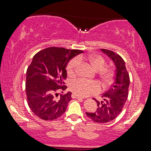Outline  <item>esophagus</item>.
I'll return each mask as SVG.
<instances>
[{
	"label": "esophagus",
	"instance_id": "34e87169",
	"mask_svg": "<svg viewBox=\"0 0 151 151\" xmlns=\"http://www.w3.org/2000/svg\"><path fill=\"white\" fill-rule=\"evenodd\" d=\"M72 98H73V99H83V97H81V96H77L75 94H72Z\"/></svg>",
	"mask_w": 151,
	"mask_h": 151
}]
</instances>
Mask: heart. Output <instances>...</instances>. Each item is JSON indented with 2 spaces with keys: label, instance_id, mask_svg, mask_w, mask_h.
I'll return each mask as SVG.
<instances>
[{
  "label": "heart",
  "instance_id": "obj_1",
  "mask_svg": "<svg viewBox=\"0 0 151 151\" xmlns=\"http://www.w3.org/2000/svg\"><path fill=\"white\" fill-rule=\"evenodd\" d=\"M79 61H86L94 70L100 71L99 76L104 86H108L112 83L114 75V70L111 67L104 68L105 60L104 58L99 55H91L86 57L79 55L68 63L66 66V71L68 76H75L77 72ZM70 90L79 96H87L96 94L101 91V86L96 81H86L83 79H76L71 81L69 85Z\"/></svg>",
  "mask_w": 151,
  "mask_h": 151
}]
</instances>
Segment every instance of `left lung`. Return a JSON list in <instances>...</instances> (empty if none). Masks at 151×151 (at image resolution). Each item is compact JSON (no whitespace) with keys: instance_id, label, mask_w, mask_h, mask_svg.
Returning <instances> with one entry per match:
<instances>
[{"instance_id":"1","label":"left lung","mask_w":151,"mask_h":151,"mask_svg":"<svg viewBox=\"0 0 151 151\" xmlns=\"http://www.w3.org/2000/svg\"><path fill=\"white\" fill-rule=\"evenodd\" d=\"M101 50L114 63V81L109 90L102 94V101L99 102L93 99L98 106L96 111L94 112H86V114L94 122L106 123L119 115L123 109L129 95L130 78L124 61L121 56L108 49L101 48Z\"/></svg>"}]
</instances>
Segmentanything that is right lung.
<instances>
[{"instance_id": "add662e5", "label": "right lung", "mask_w": 151, "mask_h": 151, "mask_svg": "<svg viewBox=\"0 0 151 151\" xmlns=\"http://www.w3.org/2000/svg\"><path fill=\"white\" fill-rule=\"evenodd\" d=\"M81 50L48 47L39 51L32 58L27 70L25 90L27 103L36 116L45 121L58 119L65 113L72 98L66 90L63 80L66 78V65Z\"/></svg>"}]
</instances>
